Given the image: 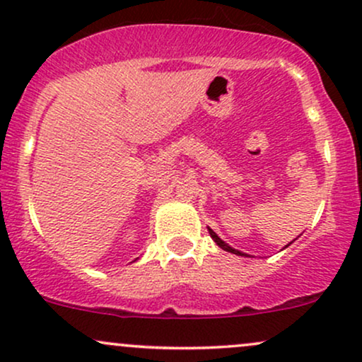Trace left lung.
Wrapping results in <instances>:
<instances>
[{"instance_id": "1", "label": "left lung", "mask_w": 362, "mask_h": 362, "mask_svg": "<svg viewBox=\"0 0 362 362\" xmlns=\"http://www.w3.org/2000/svg\"><path fill=\"white\" fill-rule=\"evenodd\" d=\"M208 230H209V235H211V238H213V240H215V242H216V245H218V247H221L223 250H226V252L236 253V255H245V253H242V252H238V250H235V248H231V247H230V245H226L225 242H223V240L220 238V236H218V235L215 233V231H213L211 228H208Z\"/></svg>"}]
</instances>
